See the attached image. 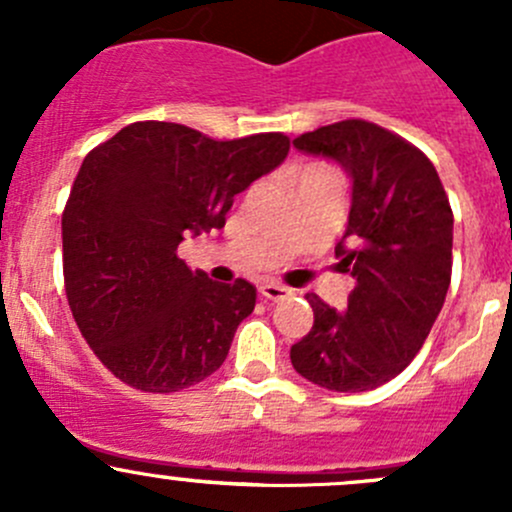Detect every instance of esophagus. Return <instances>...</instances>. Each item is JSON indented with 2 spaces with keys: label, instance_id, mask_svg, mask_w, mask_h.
Here are the masks:
<instances>
[{
  "label": "esophagus",
  "instance_id": "obj_1",
  "mask_svg": "<svg viewBox=\"0 0 512 512\" xmlns=\"http://www.w3.org/2000/svg\"><path fill=\"white\" fill-rule=\"evenodd\" d=\"M260 294L265 299H272V302H280V299H285L292 294V289L280 285V282H265V285H260Z\"/></svg>",
  "mask_w": 512,
  "mask_h": 512
}]
</instances>
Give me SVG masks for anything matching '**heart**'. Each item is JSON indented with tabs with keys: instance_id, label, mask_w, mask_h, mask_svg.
<instances>
[{
	"instance_id": "b5f03b06",
	"label": "heart",
	"mask_w": 512,
	"mask_h": 512,
	"mask_svg": "<svg viewBox=\"0 0 512 512\" xmlns=\"http://www.w3.org/2000/svg\"><path fill=\"white\" fill-rule=\"evenodd\" d=\"M307 173H324V170H317V168H312V170H307Z\"/></svg>"
}]
</instances>
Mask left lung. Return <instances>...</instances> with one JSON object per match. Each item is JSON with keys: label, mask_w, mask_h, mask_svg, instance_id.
I'll list each match as a JSON object with an SVG mask.
<instances>
[{"label": "left lung", "mask_w": 512, "mask_h": 512, "mask_svg": "<svg viewBox=\"0 0 512 512\" xmlns=\"http://www.w3.org/2000/svg\"><path fill=\"white\" fill-rule=\"evenodd\" d=\"M352 180L347 230L334 247L352 272L347 309L309 292L314 324L289 352L294 371L329 391H371L411 364L451 285L453 213L433 163L376 123L349 121L294 138Z\"/></svg>", "instance_id": "8db88e82"}]
</instances>
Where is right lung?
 Masks as SVG:
<instances>
[{
    "instance_id": "add662e5",
    "label": "right lung",
    "mask_w": 512,
    "mask_h": 512,
    "mask_svg": "<svg viewBox=\"0 0 512 512\" xmlns=\"http://www.w3.org/2000/svg\"><path fill=\"white\" fill-rule=\"evenodd\" d=\"M287 153L282 133L213 141L141 121L84 158L61 218L64 282L81 334L113 376L170 394L223 366L257 289L213 282L175 252L188 235L225 227L235 195Z\"/></svg>"
}]
</instances>
